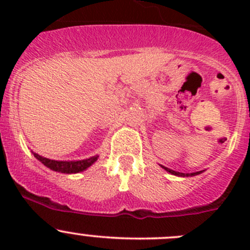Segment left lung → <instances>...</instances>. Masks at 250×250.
<instances>
[{
    "label": "left lung",
    "mask_w": 250,
    "mask_h": 250,
    "mask_svg": "<svg viewBox=\"0 0 250 250\" xmlns=\"http://www.w3.org/2000/svg\"><path fill=\"white\" fill-rule=\"evenodd\" d=\"M163 168H165V169L167 170V172L172 173V174H174V175H179V176H191V175H196V174H200V173H201V172H197V173L185 174V173H179V172H175V170H172V169H169V168H167V167H163Z\"/></svg>",
    "instance_id": "obj_1"
}]
</instances>
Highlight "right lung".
<instances>
[{"label":"right lung","mask_w":250,"mask_h":250,"mask_svg":"<svg viewBox=\"0 0 250 250\" xmlns=\"http://www.w3.org/2000/svg\"><path fill=\"white\" fill-rule=\"evenodd\" d=\"M34 156L40 161V162L43 163L46 167L50 168L52 170H55V172H60V173H66V174L82 172V170L87 169L89 166H92L93 163L98 160V156H94V157L87 158V160L62 162V161L48 160V158L42 157V156L37 155V153H35V152H34Z\"/></svg>","instance_id":"obj_1"}]
</instances>
